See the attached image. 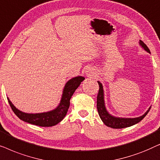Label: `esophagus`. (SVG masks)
<instances>
[{
  "label": "esophagus",
  "instance_id": "1",
  "mask_svg": "<svg viewBox=\"0 0 160 160\" xmlns=\"http://www.w3.org/2000/svg\"><path fill=\"white\" fill-rule=\"evenodd\" d=\"M87 72L88 73V74H92V73H93V70L92 69H88V71H87Z\"/></svg>",
  "mask_w": 160,
  "mask_h": 160
}]
</instances>
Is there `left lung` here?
<instances>
[{
	"mask_svg": "<svg viewBox=\"0 0 160 160\" xmlns=\"http://www.w3.org/2000/svg\"><path fill=\"white\" fill-rule=\"evenodd\" d=\"M140 44L146 52H149L150 50L147 47L145 43H144L142 41H140ZM98 84H99V91H98V96H97V108L98 111V114H99L100 119L103 122V123L106 124V126L109 127V128H113V129H122L124 128H128V127H130L134 125V124L138 123L141 122L144 117H146V114L148 113V111L151 109V107L149 109L144 113L141 117H137V118H118L114 117L111 114H109L108 111H106V107H105L104 103V98H103V89H102V85L100 82H98Z\"/></svg>",
	"mask_w": 160,
	"mask_h": 160,
	"instance_id": "left-lung-1",
	"label": "left lung"
}]
</instances>
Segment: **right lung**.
<instances>
[{
    "mask_svg": "<svg viewBox=\"0 0 160 160\" xmlns=\"http://www.w3.org/2000/svg\"><path fill=\"white\" fill-rule=\"evenodd\" d=\"M84 80V78L82 76H77V77L73 78L69 80L65 86L60 105L56 109L47 113H23L15 108V106L12 103L8 98L7 99L12 111L22 121L40 127L54 126L64 119L69 108L70 100H71L72 95H73L74 92L81 84L82 81Z\"/></svg>",
    "mask_w": 160,
    "mask_h": 160,
    "instance_id": "add662e5",
    "label": "right lung"
}]
</instances>
